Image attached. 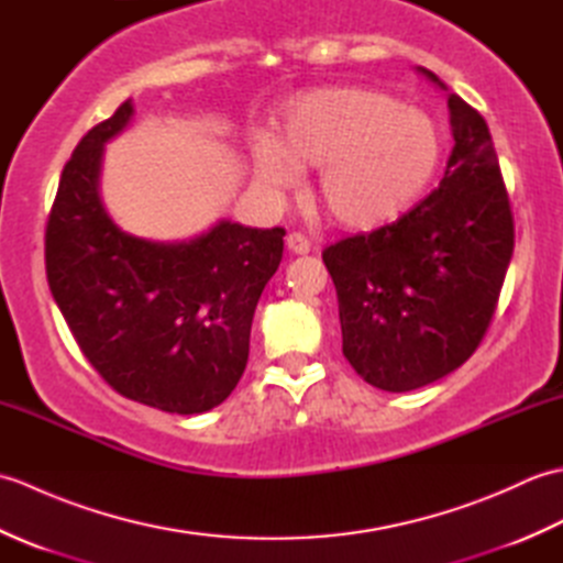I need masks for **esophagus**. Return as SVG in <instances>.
<instances>
[{
    "label": "esophagus",
    "instance_id": "obj_1",
    "mask_svg": "<svg viewBox=\"0 0 563 563\" xmlns=\"http://www.w3.org/2000/svg\"><path fill=\"white\" fill-rule=\"evenodd\" d=\"M285 246H288L290 254H309V239L300 232H292L288 234V239H285Z\"/></svg>",
    "mask_w": 563,
    "mask_h": 563
}]
</instances>
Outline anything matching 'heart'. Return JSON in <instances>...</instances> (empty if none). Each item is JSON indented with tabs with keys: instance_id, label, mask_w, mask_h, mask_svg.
Segmentation results:
<instances>
[{
	"instance_id": "heart-1",
	"label": "heart",
	"mask_w": 563,
	"mask_h": 563,
	"mask_svg": "<svg viewBox=\"0 0 563 563\" xmlns=\"http://www.w3.org/2000/svg\"><path fill=\"white\" fill-rule=\"evenodd\" d=\"M445 157V133L433 115L373 87H327L283 106L278 142L258 140L251 162L273 190L319 169L317 196L333 220L373 230L423 198Z\"/></svg>"
}]
</instances>
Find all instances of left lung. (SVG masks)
<instances>
[{"label": "left lung", "mask_w": 563, "mask_h": 563, "mask_svg": "<svg viewBox=\"0 0 563 563\" xmlns=\"http://www.w3.org/2000/svg\"><path fill=\"white\" fill-rule=\"evenodd\" d=\"M438 89L433 71L418 67ZM454 147L426 200L387 227L329 246L343 355L367 385L411 391L482 343L512 256L510 202L484 118L448 93Z\"/></svg>", "instance_id": "left-lung-1"}]
</instances>
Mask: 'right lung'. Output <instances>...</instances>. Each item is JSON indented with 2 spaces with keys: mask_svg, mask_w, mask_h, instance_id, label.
<instances>
[{
  "mask_svg": "<svg viewBox=\"0 0 563 563\" xmlns=\"http://www.w3.org/2000/svg\"><path fill=\"white\" fill-rule=\"evenodd\" d=\"M133 113V99L118 106L65 164L45 230L47 285L81 353L118 394L166 413H202L244 375L285 230L220 220L176 242L121 230L101 200V169L106 142Z\"/></svg>",
  "mask_w": 563,
  "mask_h": 563,
  "instance_id": "right-lung-1",
  "label": "right lung"
}]
</instances>
